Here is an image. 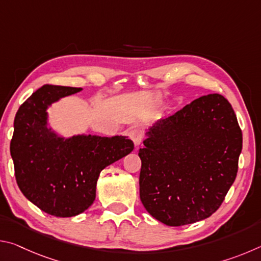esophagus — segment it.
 <instances>
[{
	"mask_svg": "<svg viewBox=\"0 0 261 261\" xmlns=\"http://www.w3.org/2000/svg\"><path fill=\"white\" fill-rule=\"evenodd\" d=\"M127 136H129V138L134 141L136 146H139L141 140H143V134H141V131L139 129H136V127H132V129L127 131Z\"/></svg>",
	"mask_w": 261,
	"mask_h": 261,
	"instance_id": "obj_1",
	"label": "esophagus"
}]
</instances>
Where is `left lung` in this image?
<instances>
[{
	"label": "left lung",
	"instance_id": "obj_1",
	"mask_svg": "<svg viewBox=\"0 0 261 261\" xmlns=\"http://www.w3.org/2000/svg\"><path fill=\"white\" fill-rule=\"evenodd\" d=\"M139 175L140 200L171 227L208 218L236 178L243 137L221 94L200 96L146 132Z\"/></svg>",
	"mask_w": 261,
	"mask_h": 261
}]
</instances>
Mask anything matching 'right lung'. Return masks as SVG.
Masks as SVG:
<instances>
[{
	"mask_svg": "<svg viewBox=\"0 0 261 261\" xmlns=\"http://www.w3.org/2000/svg\"><path fill=\"white\" fill-rule=\"evenodd\" d=\"M81 90L43 85L20 106L14 122L10 153L17 184L31 202L59 218L87 210L95 199L101 170L134 149L123 136L64 139L48 129V106Z\"/></svg>",
	"mask_w": 261,
	"mask_h": 261,
	"instance_id": "obj_1",
	"label": "right lung"
}]
</instances>
